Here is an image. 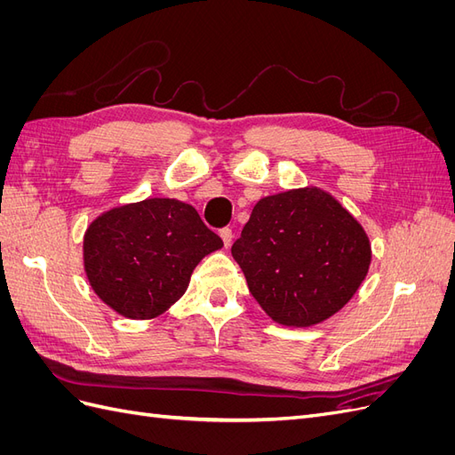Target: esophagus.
I'll return each mask as SVG.
<instances>
[{"label":"esophagus","mask_w":455,"mask_h":455,"mask_svg":"<svg viewBox=\"0 0 455 455\" xmlns=\"http://www.w3.org/2000/svg\"><path fill=\"white\" fill-rule=\"evenodd\" d=\"M220 237H222V241H224V246H226V249H229V246H231V241H233V231H231L229 228L220 229Z\"/></svg>","instance_id":"esophagus-1"}]
</instances>
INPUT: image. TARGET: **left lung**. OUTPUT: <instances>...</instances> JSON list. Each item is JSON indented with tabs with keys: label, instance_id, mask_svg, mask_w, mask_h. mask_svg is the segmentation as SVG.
<instances>
[{
	"label": "left lung",
	"instance_id": "1",
	"mask_svg": "<svg viewBox=\"0 0 455 455\" xmlns=\"http://www.w3.org/2000/svg\"><path fill=\"white\" fill-rule=\"evenodd\" d=\"M231 254L275 323L307 328L336 315L359 291L371 246L346 206L307 186L259 199Z\"/></svg>",
	"mask_w": 455,
	"mask_h": 455
}]
</instances>
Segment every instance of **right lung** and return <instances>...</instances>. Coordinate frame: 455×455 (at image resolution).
<instances>
[{"label":"right lung","mask_w":455,"mask_h":455,"mask_svg":"<svg viewBox=\"0 0 455 455\" xmlns=\"http://www.w3.org/2000/svg\"><path fill=\"white\" fill-rule=\"evenodd\" d=\"M222 246L194 206L149 197L92 220L84 237V266L108 307L149 321L184 296L199 261Z\"/></svg>","instance_id":"add662e5"}]
</instances>
